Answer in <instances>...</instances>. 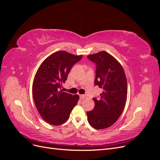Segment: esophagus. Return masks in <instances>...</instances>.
<instances>
[{
  "label": "esophagus",
  "mask_w": 160,
  "mask_h": 160,
  "mask_svg": "<svg viewBox=\"0 0 160 160\" xmlns=\"http://www.w3.org/2000/svg\"><path fill=\"white\" fill-rule=\"evenodd\" d=\"M79 97H80L81 99H83L85 98V95H80Z\"/></svg>",
  "instance_id": "34e87169"
}]
</instances>
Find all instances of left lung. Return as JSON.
Returning a JSON list of instances; mask_svg holds the SVG:
<instances>
[{
	"mask_svg": "<svg viewBox=\"0 0 160 160\" xmlns=\"http://www.w3.org/2000/svg\"><path fill=\"white\" fill-rule=\"evenodd\" d=\"M88 57L97 65L95 85L103 91L99 99H93L95 107L87 112L88 122L95 129H105L117 122L124 109L128 95L126 76L122 65L107 52Z\"/></svg>",
	"mask_w": 160,
	"mask_h": 160,
	"instance_id": "left-lung-1",
	"label": "left lung"
}]
</instances>
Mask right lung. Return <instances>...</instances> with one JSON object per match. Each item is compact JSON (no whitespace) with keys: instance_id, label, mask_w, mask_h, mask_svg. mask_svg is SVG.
Returning <instances> with one entry per match:
<instances>
[{"instance_id":"add662e5","label":"right lung","mask_w":160,"mask_h":160,"mask_svg":"<svg viewBox=\"0 0 160 160\" xmlns=\"http://www.w3.org/2000/svg\"><path fill=\"white\" fill-rule=\"evenodd\" d=\"M83 55L60 51L45 59L36 72L32 83V97L42 118L51 125H59L68 119L78 102V95L61 90L69 72Z\"/></svg>"}]
</instances>
